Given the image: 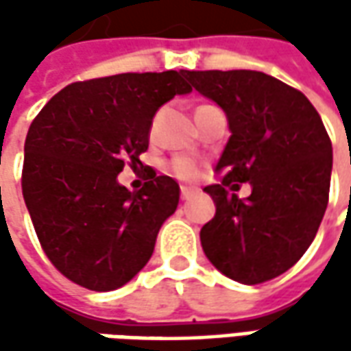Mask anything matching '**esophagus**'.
Listing matches in <instances>:
<instances>
[{
  "instance_id": "1",
  "label": "esophagus",
  "mask_w": 351,
  "mask_h": 351,
  "mask_svg": "<svg viewBox=\"0 0 351 351\" xmlns=\"http://www.w3.org/2000/svg\"><path fill=\"white\" fill-rule=\"evenodd\" d=\"M180 197H182V201H189V197H191V189H187V187H182V191H180Z\"/></svg>"
}]
</instances>
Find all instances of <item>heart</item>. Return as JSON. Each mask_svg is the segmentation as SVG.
<instances>
[{"mask_svg": "<svg viewBox=\"0 0 351 351\" xmlns=\"http://www.w3.org/2000/svg\"><path fill=\"white\" fill-rule=\"evenodd\" d=\"M169 173L180 178V180H195L199 176V166L189 158H176L169 162Z\"/></svg>", "mask_w": 351, "mask_h": 351, "instance_id": "1", "label": "heart"}]
</instances>
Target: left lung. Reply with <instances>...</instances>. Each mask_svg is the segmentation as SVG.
I'll list each match as a JSON object with an SVG mask.
<instances>
[{"label": "left lung", "instance_id": "8db88e82", "mask_svg": "<svg viewBox=\"0 0 351 351\" xmlns=\"http://www.w3.org/2000/svg\"><path fill=\"white\" fill-rule=\"evenodd\" d=\"M189 84L223 107L230 127L207 185L217 213L201 228V246L226 277L258 285L285 274L317 236L328 205L332 142L299 89L254 70H183ZM250 182L246 202L235 191Z\"/></svg>", "mask_w": 351, "mask_h": 351}]
</instances>
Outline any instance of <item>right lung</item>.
<instances>
[{
    "label": "right lung",
    "instance_id": "add662e5",
    "mask_svg": "<svg viewBox=\"0 0 351 351\" xmlns=\"http://www.w3.org/2000/svg\"><path fill=\"white\" fill-rule=\"evenodd\" d=\"M183 72H128L75 82L40 109L25 141L21 187L52 265L91 291L123 287L148 263L180 185L144 168L138 191L119 185L142 168L156 111L189 93Z\"/></svg>",
    "mask_w": 351,
    "mask_h": 351
}]
</instances>
